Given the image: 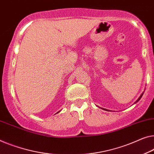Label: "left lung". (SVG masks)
<instances>
[{"label": "left lung", "instance_id": "obj_1", "mask_svg": "<svg viewBox=\"0 0 154 154\" xmlns=\"http://www.w3.org/2000/svg\"><path fill=\"white\" fill-rule=\"evenodd\" d=\"M143 94H144V92H143V93H142V94H141V95H140V97H138V99H137V100L136 101V102H135V103H134V104H136V102H138V101H139L140 100V99H141L142 96H143ZM104 109V110H105V111H109V110H108V109Z\"/></svg>", "mask_w": 154, "mask_h": 154}]
</instances>
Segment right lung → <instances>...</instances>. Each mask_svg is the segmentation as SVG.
<instances>
[{
  "label": "right lung",
  "mask_w": 154,
  "mask_h": 154,
  "mask_svg": "<svg viewBox=\"0 0 154 154\" xmlns=\"http://www.w3.org/2000/svg\"><path fill=\"white\" fill-rule=\"evenodd\" d=\"M60 111H58V112H57V113H59V112H60Z\"/></svg>",
  "instance_id": "add662e5"
}]
</instances>
